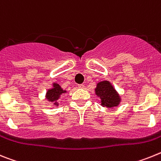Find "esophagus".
<instances>
[{
    "label": "esophagus",
    "mask_w": 161,
    "mask_h": 161,
    "mask_svg": "<svg viewBox=\"0 0 161 161\" xmlns=\"http://www.w3.org/2000/svg\"><path fill=\"white\" fill-rule=\"evenodd\" d=\"M78 86H79V88H81V89L84 88V85L83 84H79Z\"/></svg>",
    "instance_id": "obj_1"
}]
</instances>
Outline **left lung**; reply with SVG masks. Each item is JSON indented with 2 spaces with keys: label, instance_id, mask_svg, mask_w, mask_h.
Instances as JSON below:
<instances>
[{
  "label": "left lung",
  "instance_id": "1",
  "mask_svg": "<svg viewBox=\"0 0 161 161\" xmlns=\"http://www.w3.org/2000/svg\"><path fill=\"white\" fill-rule=\"evenodd\" d=\"M95 92L96 96L100 99L103 107L113 109L114 107L119 105L121 101V96L109 81L104 80L98 82Z\"/></svg>",
  "mask_w": 161,
  "mask_h": 161
}]
</instances>
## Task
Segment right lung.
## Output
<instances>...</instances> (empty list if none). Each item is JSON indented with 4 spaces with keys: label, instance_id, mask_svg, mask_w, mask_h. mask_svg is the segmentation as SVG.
<instances>
[{
    "label": "right lung",
    "instance_id": "right-lung-1",
    "mask_svg": "<svg viewBox=\"0 0 161 161\" xmlns=\"http://www.w3.org/2000/svg\"><path fill=\"white\" fill-rule=\"evenodd\" d=\"M64 93H66V91L61 88V86L58 83L53 82L52 88L47 89L45 95V99L47 100V102H51L57 107L59 105L58 100Z\"/></svg>",
    "mask_w": 161,
    "mask_h": 161
}]
</instances>
